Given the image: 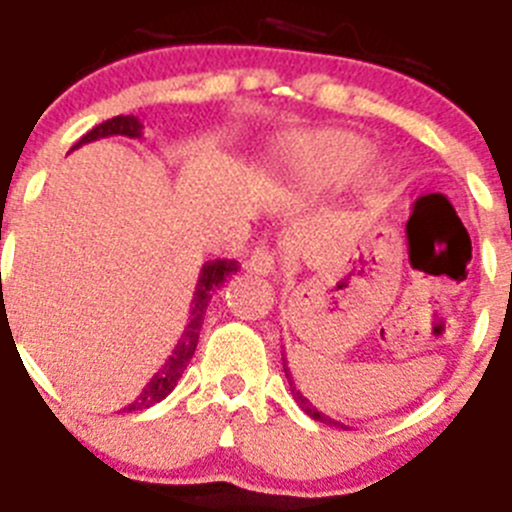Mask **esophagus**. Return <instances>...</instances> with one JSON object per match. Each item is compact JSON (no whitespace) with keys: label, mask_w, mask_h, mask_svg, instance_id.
Segmentation results:
<instances>
[{"label":"esophagus","mask_w":512,"mask_h":512,"mask_svg":"<svg viewBox=\"0 0 512 512\" xmlns=\"http://www.w3.org/2000/svg\"><path fill=\"white\" fill-rule=\"evenodd\" d=\"M246 269L253 271V274H264V277H269V274H274V269H277V259H274V253H271L269 248H256V251L251 253V259L246 261Z\"/></svg>","instance_id":"obj_1"}]
</instances>
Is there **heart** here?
I'll return each mask as SVG.
<instances>
[{"label":"heart","mask_w":512,"mask_h":512,"mask_svg":"<svg viewBox=\"0 0 512 512\" xmlns=\"http://www.w3.org/2000/svg\"><path fill=\"white\" fill-rule=\"evenodd\" d=\"M369 156L366 140L346 130H305L287 135L279 148V169L289 189L323 194L354 179Z\"/></svg>","instance_id":"obj_1"}]
</instances>
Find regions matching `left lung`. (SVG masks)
<instances>
[{
  "mask_svg": "<svg viewBox=\"0 0 512 512\" xmlns=\"http://www.w3.org/2000/svg\"><path fill=\"white\" fill-rule=\"evenodd\" d=\"M282 364H284V374H287V379H289V387H292V395H295L297 405H300V408L305 410V413L310 415V418L320 420V423H325V425H341V428H346V425H343V423H338V420H333V418H330V415L320 413V410L315 408V405H312V402L307 400V397L302 395L300 390H297V387H295V382H292V374H289V369H287V359H284V354H282Z\"/></svg>",
  "mask_w": 512,
  "mask_h": 512,
  "instance_id": "1",
  "label": "left lung"
}]
</instances>
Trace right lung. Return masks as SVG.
Returning <instances> with one entry per match:
<instances>
[{
    "label": "right lung",
    "instance_id": "right-lung-1",
    "mask_svg": "<svg viewBox=\"0 0 512 512\" xmlns=\"http://www.w3.org/2000/svg\"><path fill=\"white\" fill-rule=\"evenodd\" d=\"M110 135H125V138H140L143 135V125H140L138 117L133 115H117L112 120H104L102 125L89 130L84 138L76 143L74 148L84 146V143H92V140L99 138H110ZM71 148V151H74ZM241 269L238 261H230V259H215V261H207L200 271V279H197V287H194V297H192V305H189V320L184 325V333L179 338V343L174 346L169 359L164 361V366L158 369L156 374L151 377V382L140 390L138 400L130 402L125 410H146L153 408L156 402H161L164 397L171 395V390L176 387V382L182 379L184 369H187L189 359L194 356V348H197V341H200V330L202 323H205V312L207 305H210L212 295H215V289H220L225 284V279L230 274Z\"/></svg>",
    "mask_w": 512,
    "mask_h": 512
}]
</instances>
